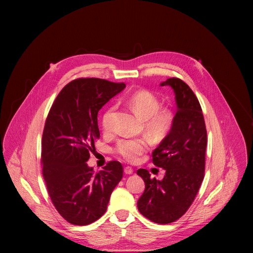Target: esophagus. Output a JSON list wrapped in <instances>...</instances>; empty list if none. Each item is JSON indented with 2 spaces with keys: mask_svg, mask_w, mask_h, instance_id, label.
Segmentation results:
<instances>
[{
  "mask_svg": "<svg viewBox=\"0 0 253 253\" xmlns=\"http://www.w3.org/2000/svg\"><path fill=\"white\" fill-rule=\"evenodd\" d=\"M124 172H125V174L130 175V174H132V173H133V169H132L131 167L127 166V167H125V168H124Z\"/></svg>",
  "mask_w": 253,
  "mask_h": 253,
  "instance_id": "esophagus-1",
  "label": "esophagus"
}]
</instances>
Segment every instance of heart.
Here are the masks:
<instances>
[{"instance_id": "b5f03b06", "label": "heart", "mask_w": 253, "mask_h": 253, "mask_svg": "<svg viewBox=\"0 0 253 253\" xmlns=\"http://www.w3.org/2000/svg\"><path fill=\"white\" fill-rule=\"evenodd\" d=\"M132 111L143 120L144 130L149 135L159 138L164 136L171 128L172 113L160 108V101L149 91L140 90L131 94L126 99ZM115 107H110L102 116V127L105 132L112 130V120ZM148 148V143L144 139H122L115 147L116 153L128 162H136Z\"/></svg>"}]
</instances>
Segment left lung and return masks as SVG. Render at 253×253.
<instances>
[{"label":"left lung","mask_w":253,"mask_h":253,"mask_svg":"<svg viewBox=\"0 0 253 253\" xmlns=\"http://www.w3.org/2000/svg\"><path fill=\"white\" fill-rule=\"evenodd\" d=\"M160 85L173 89L177 105L170 132L152 152L153 164L163 168L165 176L156 180L148 170H137L145 182L137 206L149 220L168 224L185 214L203 181L207 132L201 106L190 87L178 78Z\"/></svg>","instance_id":"obj_1"}]
</instances>
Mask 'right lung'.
Here are the masks:
<instances>
[{"label":"right lung","instance_id":"1","mask_svg":"<svg viewBox=\"0 0 253 253\" xmlns=\"http://www.w3.org/2000/svg\"><path fill=\"white\" fill-rule=\"evenodd\" d=\"M126 85L99 78H79L55 99L42 137L43 176L51 200L69 223L88 225L106 212L123 176L122 164L110 161L95 173L87 165L99 139L98 112Z\"/></svg>","mask_w":253,"mask_h":253}]
</instances>
